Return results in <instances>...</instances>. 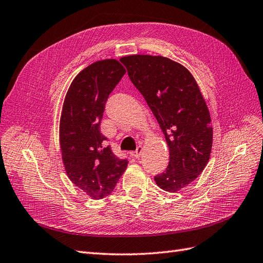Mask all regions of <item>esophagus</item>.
Here are the masks:
<instances>
[{
	"instance_id": "34e87169",
	"label": "esophagus",
	"mask_w": 263,
	"mask_h": 263,
	"mask_svg": "<svg viewBox=\"0 0 263 263\" xmlns=\"http://www.w3.org/2000/svg\"><path fill=\"white\" fill-rule=\"evenodd\" d=\"M141 153H143V147H141V146L139 145V146H137L136 151H135V152L133 153V156H134L135 158H139V157H140V155H141Z\"/></svg>"
}]
</instances>
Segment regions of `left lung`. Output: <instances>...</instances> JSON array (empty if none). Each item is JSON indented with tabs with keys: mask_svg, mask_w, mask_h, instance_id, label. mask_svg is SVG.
Wrapping results in <instances>:
<instances>
[{
	"mask_svg": "<svg viewBox=\"0 0 263 263\" xmlns=\"http://www.w3.org/2000/svg\"><path fill=\"white\" fill-rule=\"evenodd\" d=\"M134 86L157 119L169 147V164L155 181L175 193L193 182L209 160L212 127L209 110L189 70L164 56L120 59Z\"/></svg>",
	"mask_w": 263,
	"mask_h": 263,
	"instance_id": "obj_1",
	"label": "left lung"
}]
</instances>
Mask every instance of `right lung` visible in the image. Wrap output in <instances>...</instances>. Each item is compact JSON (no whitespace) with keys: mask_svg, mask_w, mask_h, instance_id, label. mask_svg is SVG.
Segmentation results:
<instances>
[{"mask_svg":"<svg viewBox=\"0 0 263 263\" xmlns=\"http://www.w3.org/2000/svg\"><path fill=\"white\" fill-rule=\"evenodd\" d=\"M126 73L116 60L90 64L70 84L64 101L60 143L66 174L72 182L93 199L114 190L128 161L119 159L101 133L108 96Z\"/></svg>","mask_w":263,"mask_h":263,"instance_id":"right-lung-1","label":"right lung"}]
</instances>
